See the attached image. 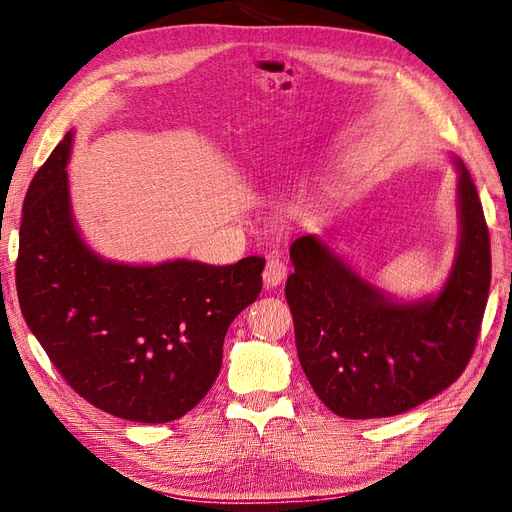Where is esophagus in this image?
Instances as JSON below:
<instances>
[{
  "mask_svg": "<svg viewBox=\"0 0 512 512\" xmlns=\"http://www.w3.org/2000/svg\"><path fill=\"white\" fill-rule=\"evenodd\" d=\"M288 274V265L284 259L280 257H272L267 259L265 270H263V282L267 288H276Z\"/></svg>",
  "mask_w": 512,
  "mask_h": 512,
  "instance_id": "1",
  "label": "esophagus"
}]
</instances>
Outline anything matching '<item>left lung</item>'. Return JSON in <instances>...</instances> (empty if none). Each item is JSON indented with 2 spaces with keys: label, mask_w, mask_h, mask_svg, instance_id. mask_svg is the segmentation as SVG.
Masks as SVG:
<instances>
[{
  "label": "left lung",
  "mask_w": 512,
  "mask_h": 512,
  "mask_svg": "<svg viewBox=\"0 0 512 512\" xmlns=\"http://www.w3.org/2000/svg\"><path fill=\"white\" fill-rule=\"evenodd\" d=\"M459 245L438 294L396 301L315 234L290 245L286 301L301 367L346 419L407 413L465 371L486 311L492 255L477 188L456 157Z\"/></svg>",
  "instance_id": "8db88e82"
}]
</instances>
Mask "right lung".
I'll list each match as a JSON object with an SVG mask.
<instances>
[{"instance_id": "obj_1", "label": "right lung", "mask_w": 512, "mask_h": 512, "mask_svg": "<svg viewBox=\"0 0 512 512\" xmlns=\"http://www.w3.org/2000/svg\"><path fill=\"white\" fill-rule=\"evenodd\" d=\"M72 130L24 197L16 288L26 326L93 407L168 423L209 392L234 317L261 292L263 257L232 265L103 259L80 236L66 166Z\"/></svg>"}]
</instances>
